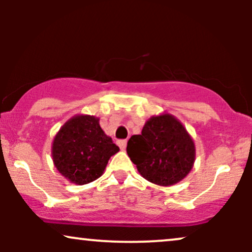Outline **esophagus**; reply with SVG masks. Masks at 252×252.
Listing matches in <instances>:
<instances>
[{
  "label": "esophagus",
  "instance_id": "1",
  "mask_svg": "<svg viewBox=\"0 0 252 252\" xmlns=\"http://www.w3.org/2000/svg\"><path fill=\"white\" fill-rule=\"evenodd\" d=\"M117 144H118V147H120L121 149L124 150V149H126V140H120V141H117Z\"/></svg>",
  "mask_w": 252,
  "mask_h": 252
}]
</instances>
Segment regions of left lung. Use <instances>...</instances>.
Returning <instances> with one entry per match:
<instances>
[{"mask_svg": "<svg viewBox=\"0 0 252 252\" xmlns=\"http://www.w3.org/2000/svg\"><path fill=\"white\" fill-rule=\"evenodd\" d=\"M126 153L146 180L166 187L186 178L195 161L192 136L168 112L150 117L141 135L130 137Z\"/></svg>", "mask_w": 252, "mask_h": 252, "instance_id": "left-lung-1", "label": "left lung"}]
</instances>
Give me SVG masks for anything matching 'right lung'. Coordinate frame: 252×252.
Listing matches in <instances>:
<instances>
[{
    "mask_svg": "<svg viewBox=\"0 0 252 252\" xmlns=\"http://www.w3.org/2000/svg\"><path fill=\"white\" fill-rule=\"evenodd\" d=\"M120 152L103 131L99 118L76 115L59 129L52 142L56 168L72 184L85 185L103 175L109 158Z\"/></svg>",
    "mask_w": 252,
    "mask_h": 252,
    "instance_id": "add662e5",
    "label": "right lung"
}]
</instances>
